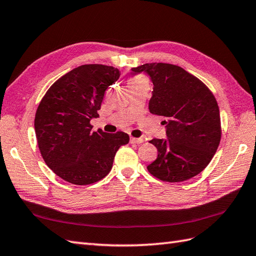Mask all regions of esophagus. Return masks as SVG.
I'll return each mask as SVG.
<instances>
[{
  "label": "esophagus",
  "instance_id": "esophagus-1",
  "mask_svg": "<svg viewBox=\"0 0 256 256\" xmlns=\"http://www.w3.org/2000/svg\"><path fill=\"white\" fill-rule=\"evenodd\" d=\"M144 138H130V142H132V144H142V142H144Z\"/></svg>",
  "mask_w": 256,
  "mask_h": 256
}]
</instances>
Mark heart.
I'll use <instances>...</instances> for the list:
<instances>
[{"mask_svg": "<svg viewBox=\"0 0 256 256\" xmlns=\"http://www.w3.org/2000/svg\"><path fill=\"white\" fill-rule=\"evenodd\" d=\"M147 82V80H146V78H145L144 76L136 75V76L130 77V78L128 80V84H130V87H132V86H135V85H138V84H140V82Z\"/></svg>", "mask_w": 256, "mask_h": 256, "instance_id": "b5f03b06", "label": "heart"}]
</instances>
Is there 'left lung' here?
<instances>
[{"label":"left lung","mask_w":256,"mask_h":256,"mask_svg":"<svg viewBox=\"0 0 256 256\" xmlns=\"http://www.w3.org/2000/svg\"><path fill=\"white\" fill-rule=\"evenodd\" d=\"M152 82L150 111L164 116L167 138L150 140L158 150L150 174L166 182H182L203 171L222 138L216 98L203 82L178 65L146 63L132 68Z\"/></svg>","instance_id":"8db88e82"}]
</instances>
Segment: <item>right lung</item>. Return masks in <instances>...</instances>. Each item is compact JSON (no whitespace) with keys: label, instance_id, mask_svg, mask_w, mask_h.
Segmentation results:
<instances>
[{"label":"right lung","instance_id":"obj_1","mask_svg":"<svg viewBox=\"0 0 256 256\" xmlns=\"http://www.w3.org/2000/svg\"><path fill=\"white\" fill-rule=\"evenodd\" d=\"M120 72L102 64L80 65L63 75L41 99L34 116L38 147L44 162L64 181L87 186L109 174L118 148L130 136L92 132L104 92Z\"/></svg>","mask_w":256,"mask_h":256}]
</instances>
